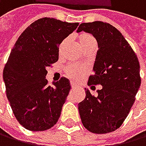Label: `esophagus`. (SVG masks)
<instances>
[{"label": "esophagus", "mask_w": 146, "mask_h": 146, "mask_svg": "<svg viewBox=\"0 0 146 146\" xmlns=\"http://www.w3.org/2000/svg\"><path fill=\"white\" fill-rule=\"evenodd\" d=\"M71 87H72V89H74V88L76 87V85H75L74 83H72V84H71Z\"/></svg>", "instance_id": "esophagus-1"}]
</instances>
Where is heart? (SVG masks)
Here are the masks:
<instances>
[{
    "instance_id": "1",
    "label": "heart",
    "mask_w": 146,
    "mask_h": 146,
    "mask_svg": "<svg viewBox=\"0 0 146 146\" xmlns=\"http://www.w3.org/2000/svg\"><path fill=\"white\" fill-rule=\"evenodd\" d=\"M79 43L82 46V49H84L85 47H87L88 46L92 45V44L96 43L95 38L93 37V36H92L91 34H88V33H82L79 36ZM65 44H66V39L63 40L62 42L60 43L59 45V51L62 52L63 49L65 46ZM86 72V68L84 66H81L79 64H72L67 66L66 68V74L70 78H72V80H78L79 78H81Z\"/></svg>"
}]
</instances>
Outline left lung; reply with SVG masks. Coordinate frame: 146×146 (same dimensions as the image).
<instances>
[{
    "label": "left lung",
    "mask_w": 146,
    "mask_h": 146,
    "mask_svg": "<svg viewBox=\"0 0 146 146\" xmlns=\"http://www.w3.org/2000/svg\"><path fill=\"white\" fill-rule=\"evenodd\" d=\"M81 31L92 34L99 47L88 85L102 88L97 97L85 91V99L78 104L80 117L90 132L110 133L123 124L135 102L141 84L138 58L123 35L109 23H82L77 29Z\"/></svg>",
    "instance_id": "1"
}]
</instances>
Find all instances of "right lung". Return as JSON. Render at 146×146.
Returning a JSON list of instances; mask_svg holds the SVG:
<instances>
[{
    "label": "right lung",
    "instance_id": "1",
    "mask_svg": "<svg viewBox=\"0 0 146 146\" xmlns=\"http://www.w3.org/2000/svg\"><path fill=\"white\" fill-rule=\"evenodd\" d=\"M79 23L39 19L19 36L3 70L6 94L19 123L30 131L56 124L71 84L67 78L47 85L46 68L57 62L59 45Z\"/></svg>",
    "mask_w": 146,
    "mask_h": 146
}]
</instances>
